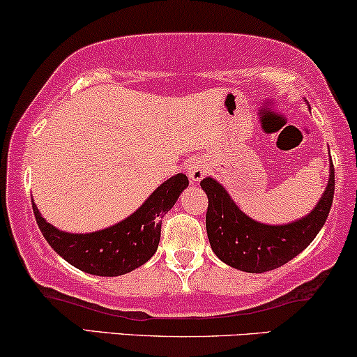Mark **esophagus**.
Here are the masks:
<instances>
[{"instance_id": "1", "label": "esophagus", "mask_w": 357, "mask_h": 357, "mask_svg": "<svg viewBox=\"0 0 357 357\" xmlns=\"http://www.w3.org/2000/svg\"><path fill=\"white\" fill-rule=\"evenodd\" d=\"M187 174H188V177H190L192 182H200L205 175V165L202 164L200 160H195V158H193V160L188 162Z\"/></svg>"}]
</instances>
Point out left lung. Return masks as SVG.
I'll return each mask as SVG.
<instances>
[{
	"label": "left lung",
	"instance_id": "8db88e82",
	"mask_svg": "<svg viewBox=\"0 0 357 357\" xmlns=\"http://www.w3.org/2000/svg\"><path fill=\"white\" fill-rule=\"evenodd\" d=\"M206 197V235L213 253L246 273H265L283 266L316 238L326 222L334 197V167L329 162V180L318 205L306 217L286 225H265L250 218L236 206L217 180L200 182Z\"/></svg>",
	"mask_w": 357,
	"mask_h": 357
}]
</instances>
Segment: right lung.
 Returning a JSON list of instances; mask_svg holds the SVG:
<instances>
[{
	"instance_id": "obj_1",
	"label": "right lung",
	"mask_w": 357,
	"mask_h": 357,
	"mask_svg": "<svg viewBox=\"0 0 357 357\" xmlns=\"http://www.w3.org/2000/svg\"><path fill=\"white\" fill-rule=\"evenodd\" d=\"M187 187V175H174L165 180L130 217L92 233L57 230L41 217L34 202L33 212L43 236L66 261L89 275L119 276L142 266L157 252L162 218Z\"/></svg>"
}]
</instances>
